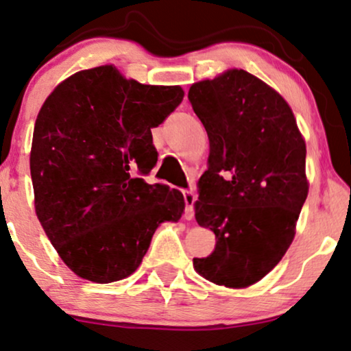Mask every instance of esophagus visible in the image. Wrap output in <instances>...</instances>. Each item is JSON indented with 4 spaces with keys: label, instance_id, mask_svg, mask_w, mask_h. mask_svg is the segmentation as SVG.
<instances>
[{
    "label": "esophagus",
    "instance_id": "obj_1",
    "mask_svg": "<svg viewBox=\"0 0 351 351\" xmlns=\"http://www.w3.org/2000/svg\"><path fill=\"white\" fill-rule=\"evenodd\" d=\"M183 197L186 202V212L184 217L186 219H193L194 218V202H195V195L191 191H183Z\"/></svg>",
    "mask_w": 351,
    "mask_h": 351
}]
</instances>
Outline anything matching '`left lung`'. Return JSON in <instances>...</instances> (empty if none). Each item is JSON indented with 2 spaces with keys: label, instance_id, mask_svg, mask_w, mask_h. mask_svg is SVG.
Instances as JSON below:
<instances>
[{
  "label": "left lung",
  "instance_id": "left-lung-1",
  "mask_svg": "<svg viewBox=\"0 0 351 351\" xmlns=\"http://www.w3.org/2000/svg\"><path fill=\"white\" fill-rule=\"evenodd\" d=\"M188 97L210 141L195 219L217 237L194 268L218 286L247 287L281 261L295 236L308 195L305 141L281 95L245 70L194 83Z\"/></svg>",
  "mask_w": 351,
  "mask_h": 351
}]
</instances>
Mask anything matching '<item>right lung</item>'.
<instances>
[{"label":"right lung","instance_id":"obj_1","mask_svg":"<svg viewBox=\"0 0 351 351\" xmlns=\"http://www.w3.org/2000/svg\"><path fill=\"white\" fill-rule=\"evenodd\" d=\"M183 96L180 86L141 85L102 65L69 77L45 101L30 154L35 210L77 276H130L158 224L183 215L180 191L143 180L158 156L151 128Z\"/></svg>","mask_w":351,"mask_h":351}]
</instances>
